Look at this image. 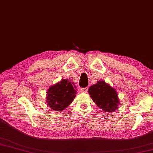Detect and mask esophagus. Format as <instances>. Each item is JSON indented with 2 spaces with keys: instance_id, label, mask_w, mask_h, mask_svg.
Returning a JSON list of instances; mask_svg holds the SVG:
<instances>
[{
  "instance_id": "1",
  "label": "esophagus",
  "mask_w": 153,
  "mask_h": 153,
  "mask_svg": "<svg viewBox=\"0 0 153 153\" xmlns=\"http://www.w3.org/2000/svg\"><path fill=\"white\" fill-rule=\"evenodd\" d=\"M88 91V87H85V88H82L81 89V92L82 93H87Z\"/></svg>"
}]
</instances>
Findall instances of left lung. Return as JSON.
Instances as JSON below:
<instances>
[{
  "label": "left lung",
  "instance_id": "8db88e82",
  "mask_svg": "<svg viewBox=\"0 0 153 153\" xmlns=\"http://www.w3.org/2000/svg\"><path fill=\"white\" fill-rule=\"evenodd\" d=\"M88 92L93 102L104 111L114 112L118 108L120 99L118 93L105 81H99L90 86Z\"/></svg>",
  "mask_w": 153,
  "mask_h": 153
}]
</instances>
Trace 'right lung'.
Masks as SVG:
<instances>
[{
    "label": "right lung",
    "mask_w": 153,
    "mask_h": 153,
    "mask_svg": "<svg viewBox=\"0 0 153 153\" xmlns=\"http://www.w3.org/2000/svg\"><path fill=\"white\" fill-rule=\"evenodd\" d=\"M76 85L70 79H62L47 90V105L55 111H62L73 102L76 96Z\"/></svg>",
    "instance_id": "obj_1"
}]
</instances>
